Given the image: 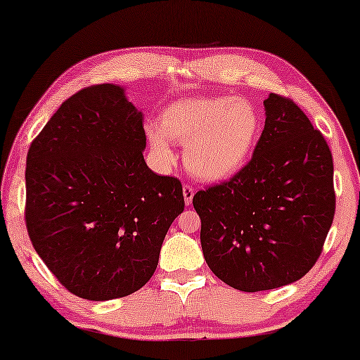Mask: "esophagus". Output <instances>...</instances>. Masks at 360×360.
Listing matches in <instances>:
<instances>
[{
	"instance_id": "obj_1",
	"label": "esophagus",
	"mask_w": 360,
	"mask_h": 360,
	"mask_svg": "<svg viewBox=\"0 0 360 360\" xmlns=\"http://www.w3.org/2000/svg\"><path fill=\"white\" fill-rule=\"evenodd\" d=\"M194 187H192V186H189V184H184V186H182V194H184V202H186V204L187 205H189L191 204V202H192V197H194Z\"/></svg>"
}]
</instances>
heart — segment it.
<instances>
[{
	"label": "heart",
	"mask_w": 360,
	"mask_h": 360,
	"mask_svg": "<svg viewBox=\"0 0 360 360\" xmlns=\"http://www.w3.org/2000/svg\"><path fill=\"white\" fill-rule=\"evenodd\" d=\"M262 120L251 101L233 96L191 98L171 104L161 127L151 125L148 136L161 153H169L168 139L186 148L191 173L205 181H219L238 173L259 140Z\"/></svg>",
	"instance_id": "heart-1"
}]
</instances>
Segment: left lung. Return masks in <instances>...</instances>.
<instances>
[{
    "label": "left lung",
    "instance_id": "1",
    "mask_svg": "<svg viewBox=\"0 0 360 360\" xmlns=\"http://www.w3.org/2000/svg\"><path fill=\"white\" fill-rule=\"evenodd\" d=\"M252 158L192 199L210 271L243 292L271 290L315 266L336 194L325 136L290 98L271 93Z\"/></svg>",
    "mask_w": 360,
    "mask_h": 360
}]
</instances>
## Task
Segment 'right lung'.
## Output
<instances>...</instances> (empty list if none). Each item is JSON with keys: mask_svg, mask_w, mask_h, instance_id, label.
<instances>
[{"mask_svg": "<svg viewBox=\"0 0 360 360\" xmlns=\"http://www.w3.org/2000/svg\"><path fill=\"white\" fill-rule=\"evenodd\" d=\"M145 146L141 112L115 84L68 98L29 146V238L73 295H130L158 266L184 195L178 178L146 166Z\"/></svg>", "mask_w": 360, "mask_h": 360, "instance_id": "right-lung-1", "label": "right lung"}]
</instances>
